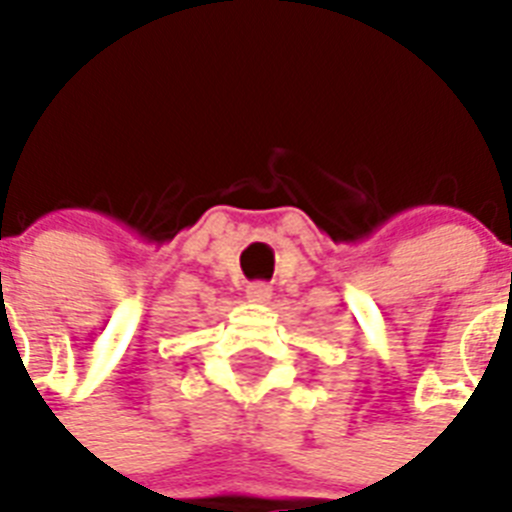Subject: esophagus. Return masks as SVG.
I'll use <instances>...</instances> for the list:
<instances>
[{
    "mask_svg": "<svg viewBox=\"0 0 512 512\" xmlns=\"http://www.w3.org/2000/svg\"><path fill=\"white\" fill-rule=\"evenodd\" d=\"M273 297V289L263 281H257V284H249L247 287V300L249 303H268Z\"/></svg>",
    "mask_w": 512,
    "mask_h": 512,
    "instance_id": "1",
    "label": "esophagus"
}]
</instances>
